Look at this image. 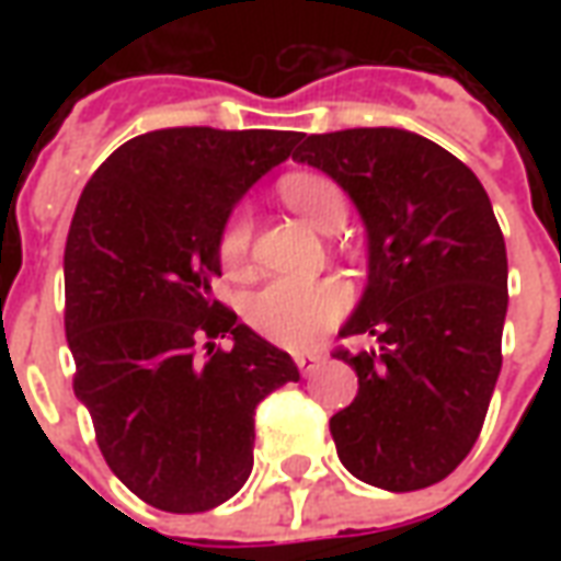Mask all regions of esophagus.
<instances>
[{"mask_svg":"<svg viewBox=\"0 0 561 561\" xmlns=\"http://www.w3.org/2000/svg\"><path fill=\"white\" fill-rule=\"evenodd\" d=\"M294 364H297V369H300L304 376H309V373H316L318 364H321V354H318V352H297V354H294Z\"/></svg>","mask_w":561,"mask_h":561,"instance_id":"1","label":"esophagus"}]
</instances>
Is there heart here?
Segmentation results:
<instances>
[{"label": "heart", "mask_w": 561, "mask_h": 561, "mask_svg": "<svg viewBox=\"0 0 561 561\" xmlns=\"http://www.w3.org/2000/svg\"><path fill=\"white\" fill-rule=\"evenodd\" d=\"M285 204L300 213L318 231H340L348 216V201L336 180L321 173H294L279 185ZM252 221L245 209H237L219 237V257L228 270H237L249 255ZM348 309V291L333 279H282L267 282L245 300L249 324L267 340L306 348L330 330Z\"/></svg>", "instance_id": "obj_1"}]
</instances>
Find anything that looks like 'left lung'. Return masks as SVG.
<instances>
[{
  "instance_id": "obj_1",
  "label": "left lung",
  "mask_w": 561,
  "mask_h": 561,
  "mask_svg": "<svg viewBox=\"0 0 561 561\" xmlns=\"http://www.w3.org/2000/svg\"><path fill=\"white\" fill-rule=\"evenodd\" d=\"M294 159L348 192L369 237L366 291L340 336L376 348L336 357L357 397L330 417L342 466L412 493L445 481L481 435L502 369L505 237L481 180L405 128L300 135Z\"/></svg>"
}]
</instances>
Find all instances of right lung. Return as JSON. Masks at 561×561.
I'll return each mask as SVG.
<instances>
[{"label":"right lung","instance_id":"add662e5","mask_svg":"<svg viewBox=\"0 0 561 561\" xmlns=\"http://www.w3.org/2000/svg\"><path fill=\"white\" fill-rule=\"evenodd\" d=\"M297 131L159 128L114 149L66 240L75 397L104 462L147 505L201 514L252 471L255 409L300 373L213 300L233 204L291 156ZM233 339L231 350L215 342Z\"/></svg>","mask_w":561,"mask_h":561}]
</instances>
